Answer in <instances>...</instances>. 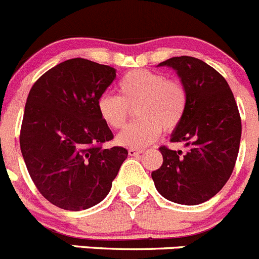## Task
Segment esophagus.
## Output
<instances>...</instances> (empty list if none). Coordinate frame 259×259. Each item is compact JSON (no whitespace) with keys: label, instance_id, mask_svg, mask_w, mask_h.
I'll use <instances>...</instances> for the list:
<instances>
[{"label":"esophagus","instance_id":"esophagus-1","mask_svg":"<svg viewBox=\"0 0 259 259\" xmlns=\"http://www.w3.org/2000/svg\"><path fill=\"white\" fill-rule=\"evenodd\" d=\"M141 153H143V149H137V148H129V154L130 156H139Z\"/></svg>","mask_w":259,"mask_h":259}]
</instances>
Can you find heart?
I'll use <instances>...</instances> for the list:
<instances>
[{"label": "heart", "instance_id": "heart-1", "mask_svg": "<svg viewBox=\"0 0 259 259\" xmlns=\"http://www.w3.org/2000/svg\"><path fill=\"white\" fill-rule=\"evenodd\" d=\"M118 96L103 93L97 100L101 120L113 130L126 125L133 108L139 120L117 137V143L132 148H143L165 133L180 126L188 111L187 87L178 79H166L161 72L132 70L117 83Z\"/></svg>", "mask_w": 259, "mask_h": 259}]
</instances>
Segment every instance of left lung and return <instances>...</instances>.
I'll use <instances>...</instances> for the list:
<instances>
[{
  "label": "left lung",
  "mask_w": 259,
  "mask_h": 259,
  "mask_svg": "<svg viewBox=\"0 0 259 259\" xmlns=\"http://www.w3.org/2000/svg\"><path fill=\"white\" fill-rule=\"evenodd\" d=\"M174 67L187 87L189 103L171 142H185L187 152L159 147L163 162L152 172L161 195L179 204H199L216 195L235 167L241 120L228 81L217 70L190 56L172 57L159 66Z\"/></svg>",
  "instance_id": "8db88e82"
}]
</instances>
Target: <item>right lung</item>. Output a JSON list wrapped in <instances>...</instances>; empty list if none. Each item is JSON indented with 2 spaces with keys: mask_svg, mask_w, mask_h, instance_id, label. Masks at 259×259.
<instances>
[{
  "mask_svg": "<svg viewBox=\"0 0 259 259\" xmlns=\"http://www.w3.org/2000/svg\"><path fill=\"white\" fill-rule=\"evenodd\" d=\"M116 79L113 67L85 59L61 62L33 84L20 129L31 180L55 206L80 211L100 203L127 157L101 120L97 100Z\"/></svg>",
  "mask_w": 259,
  "mask_h": 259,
  "instance_id": "right-lung-1",
  "label": "right lung"
}]
</instances>
